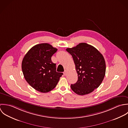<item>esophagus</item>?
I'll list each match as a JSON object with an SVG mask.
<instances>
[{"mask_svg":"<svg viewBox=\"0 0 128 128\" xmlns=\"http://www.w3.org/2000/svg\"><path fill=\"white\" fill-rule=\"evenodd\" d=\"M64 74L65 76H66L67 75V71L66 70H65V71L64 72Z\"/></svg>","mask_w":128,"mask_h":128,"instance_id":"obj_1","label":"esophagus"}]
</instances>
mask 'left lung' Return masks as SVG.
<instances>
[{"label": "left lung", "mask_w": 128, "mask_h": 128, "mask_svg": "<svg viewBox=\"0 0 128 128\" xmlns=\"http://www.w3.org/2000/svg\"><path fill=\"white\" fill-rule=\"evenodd\" d=\"M66 51L73 57L78 77L76 83L71 85V89L80 96L90 94L100 85L105 75V61L102 54L86 43H80Z\"/></svg>", "instance_id": "8db88e82"}]
</instances>
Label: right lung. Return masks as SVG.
Wrapping results in <instances>:
<instances>
[{
	"mask_svg": "<svg viewBox=\"0 0 128 128\" xmlns=\"http://www.w3.org/2000/svg\"><path fill=\"white\" fill-rule=\"evenodd\" d=\"M57 50L48 44H38L32 48L23 59L22 69L26 81L40 92L52 90L63 75L56 72V64L51 61Z\"/></svg>",
	"mask_w": 128,
	"mask_h": 128,
	"instance_id": "add662e5",
	"label": "right lung"
}]
</instances>
